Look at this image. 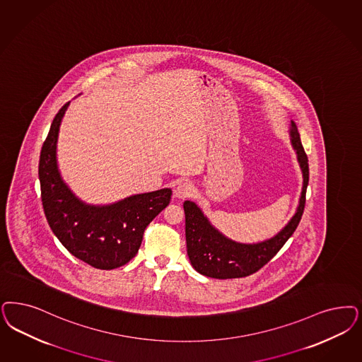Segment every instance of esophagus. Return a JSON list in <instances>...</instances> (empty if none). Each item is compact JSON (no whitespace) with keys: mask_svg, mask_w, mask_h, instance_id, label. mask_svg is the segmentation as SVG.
I'll return each mask as SVG.
<instances>
[{"mask_svg":"<svg viewBox=\"0 0 362 362\" xmlns=\"http://www.w3.org/2000/svg\"><path fill=\"white\" fill-rule=\"evenodd\" d=\"M194 195V187L188 182H182L175 188V197L179 199H187Z\"/></svg>","mask_w":362,"mask_h":362,"instance_id":"esophagus-1","label":"esophagus"}]
</instances>
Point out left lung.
<instances>
[{"label": "left lung", "mask_w": 362, "mask_h": 362, "mask_svg": "<svg viewBox=\"0 0 362 362\" xmlns=\"http://www.w3.org/2000/svg\"><path fill=\"white\" fill-rule=\"evenodd\" d=\"M290 134L291 144L297 151L299 165L303 174V187L296 215L274 238L254 245L237 243L212 227L194 202H185L183 209L186 214L188 258L200 274L218 279L242 278L254 274L272 261L275 254L286 243L287 239L294 234L305 210L306 188L309 185V163L299 139L298 129L293 122Z\"/></svg>", "instance_id": "left-lung-1"}]
</instances>
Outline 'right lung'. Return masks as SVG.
<instances>
[{
    "label": "right lung",
    "instance_id": "obj_1",
    "mask_svg": "<svg viewBox=\"0 0 362 362\" xmlns=\"http://www.w3.org/2000/svg\"><path fill=\"white\" fill-rule=\"evenodd\" d=\"M69 103L54 116L38 162L41 202L53 234L80 261L101 270L129 262L139 251L144 230L165 209L173 191L139 194L111 206H88L64 183L56 163L59 127Z\"/></svg>",
    "mask_w": 362,
    "mask_h": 362
}]
</instances>
